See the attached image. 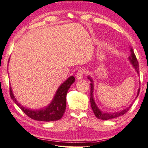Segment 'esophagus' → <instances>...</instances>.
<instances>
[{
    "instance_id": "esophagus-1",
    "label": "esophagus",
    "mask_w": 148,
    "mask_h": 148,
    "mask_svg": "<svg viewBox=\"0 0 148 148\" xmlns=\"http://www.w3.org/2000/svg\"><path fill=\"white\" fill-rule=\"evenodd\" d=\"M85 71L84 70V69H79V70L77 71V74H76V77H77L78 79H82V78L83 77L84 75L85 74Z\"/></svg>"
}]
</instances>
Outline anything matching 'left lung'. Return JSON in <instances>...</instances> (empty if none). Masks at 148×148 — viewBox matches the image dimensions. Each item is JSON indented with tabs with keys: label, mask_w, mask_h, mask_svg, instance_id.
Wrapping results in <instances>:
<instances>
[{
	"label": "left lung",
	"mask_w": 148,
	"mask_h": 148,
	"mask_svg": "<svg viewBox=\"0 0 148 148\" xmlns=\"http://www.w3.org/2000/svg\"><path fill=\"white\" fill-rule=\"evenodd\" d=\"M131 51V55L129 57V60H130V62L132 63V64L133 65V66L136 69V72H137L138 74H139V66H138V62L137 59H136L135 54H134V51H133L132 49H130ZM88 79L90 80L91 82H92V80L91 79L90 77H88ZM140 91V88L138 89V94L137 96L138 95V93H139ZM92 92H93V84L92 83L90 84V105H91V108H92V111H93L95 115L96 116L97 118L99 119H102V120H108V119H111L113 118H116L118 117V116L123 115L126 113L127 111L129 110V108H125L124 110H121V112H114V113H106V112H101V110L98 108L97 106L95 103V101L93 99V95H92Z\"/></svg>",
	"instance_id": "left-lung-1"
}]
</instances>
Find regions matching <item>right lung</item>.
Returning a JSON list of instances; mask_svg holds the SVG:
<instances>
[{
    "label": "right lung",
    "instance_id": "right-lung-1",
    "mask_svg": "<svg viewBox=\"0 0 148 148\" xmlns=\"http://www.w3.org/2000/svg\"><path fill=\"white\" fill-rule=\"evenodd\" d=\"M75 77L71 76L68 79L66 80L58 89L57 92L55 95L53 99L51 104L44 109L38 110H32L29 108L22 106L14 97L12 90L10 87V94L11 98L19 106L23 112L27 114L29 117L34 120L40 121H53L59 120L62 117L66 110V94L71 85L75 82Z\"/></svg>",
    "mask_w": 148,
    "mask_h": 148
}]
</instances>
